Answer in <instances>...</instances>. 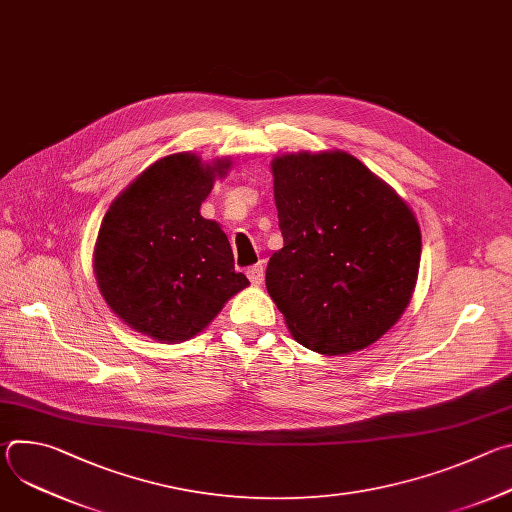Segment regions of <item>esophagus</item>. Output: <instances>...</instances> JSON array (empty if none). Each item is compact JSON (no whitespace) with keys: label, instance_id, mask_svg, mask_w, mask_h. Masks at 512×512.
I'll return each mask as SVG.
<instances>
[{"label":"esophagus","instance_id":"1","mask_svg":"<svg viewBox=\"0 0 512 512\" xmlns=\"http://www.w3.org/2000/svg\"><path fill=\"white\" fill-rule=\"evenodd\" d=\"M247 277L251 279V283H253V285H261V283H263V279H265V267H263L261 263L251 265V267L247 269Z\"/></svg>","mask_w":512,"mask_h":512}]
</instances>
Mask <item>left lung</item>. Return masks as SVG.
Returning <instances> with one entry per match:
<instances>
[{
	"label": "left lung",
	"mask_w": 512,
	"mask_h": 512,
	"mask_svg": "<svg viewBox=\"0 0 512 512\" xmlns=\"http://www.w3.org/2000/svg\"><path fill=\"white\" fill-rule=\"evenodd\" d=\"M271 172L283 247L265 285L291 336L328 356L371 346L413 296L415 214L346 152L283 154Z\"/></svg>",
	"instance_id": "left-lung-1"
}]
</instances>
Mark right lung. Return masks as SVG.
<instances>
[{
	"instance_id": "1",
	"label": "right lung",
	"mask_w": 512,
	"mask_h": 512,
	"mask_svg": "<svg viewBox=\"0 0 512 512\" xmlns=\"http://www.w3.org/2000/svg\"><path fill=\"white\" fill-rule=\"evenodd\" d=\"M229 160L174 154L143 170L109 206L93 253L109 308L133 330L172 344L202 332L249 285L221 225L200 204Z\"/></svg>"
}]
</instances>
